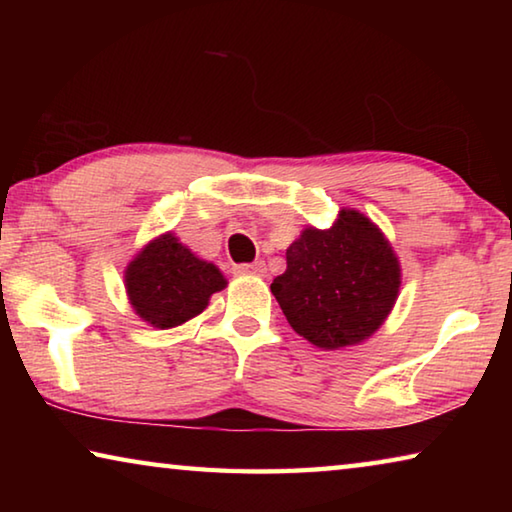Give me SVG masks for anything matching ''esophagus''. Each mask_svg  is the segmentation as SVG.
Returning <instances> with one entry per match:
<instances>
[{
    "mask_svg": "<svg viewBox=\"0 0 512 512\" xmlns=\"http://www.w3.org/2000/svg\"><path fill=\"white\" fill-rule=\"evenodd\" d=\"M237 275H264L266 264L264 262H253V264H239L235 266Z\"/></svg>",
    "mask_w": 512,
    "mask_h": 512,
    "instance_id": "1",
    "label": "esophagus"
}]
</instances>
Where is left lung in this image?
I'll list each match as a JSON object with an SVG mask.
<instances>
[{
  "instance_id": "8db88e82",
  "label": "left lung",
  "mask_w": 512,
  "mask_h": 512,
  "mask_svg": "<svg viewBox=\"0 0 512 512\" xmlns=\"http://www.w3.org/2000/svg\"><path fill=\"white\" fill-rule=\"evenodd\" d=\"M271 291L300 336L339 350L368 339L391 314L400 262L375 223L341 210L329 230L307 228L293 241Z\"/></svg>"
}]
</instances>
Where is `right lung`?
<instances>
[{
  "label": "right lung",
  "mask_w": 512,
  "mask_h": 512,
  "mask_svg": "<svg viewBox=\"0 0 512 512\" xmlns=\"http://www.w3.org/2000/svg\"><path fill=\"white\" fill-rule=\"evenodd\" d=\"M223 287L219 268L198 259L171 232L151 241L126 268V291L135 314L160 329L201 314L212 293Z\"/></svg>",
  "instance_id": "right-lung-1"
}]
</instances>
